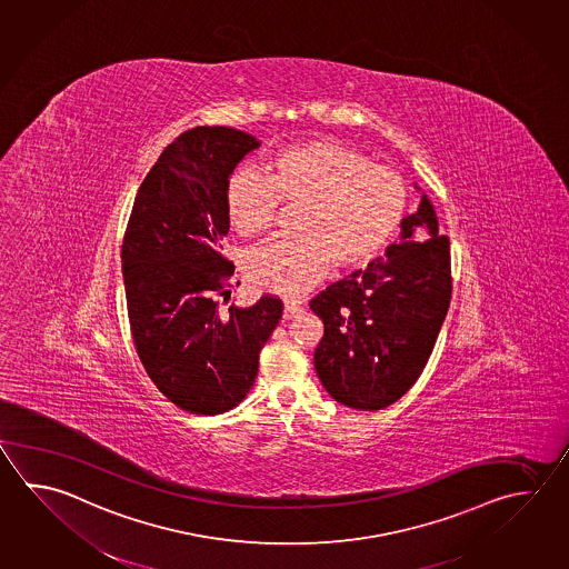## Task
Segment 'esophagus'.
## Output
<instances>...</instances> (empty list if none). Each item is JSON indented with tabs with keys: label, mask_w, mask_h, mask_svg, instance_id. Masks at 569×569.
Segmentation results:
<instances>
[{
	"label": "esophagus",
	"mask_w": 569,
	"mask_h": 569,
	"mask_svg": "<svg viewBox=\"0 0 569 569\" xmlns=\"http://www.w3.org/2000/svg\"><path fill=\"white\" fill-rule=\"evenodd\" d=\"M301 308L296 303V301H286V306H283V320H291V318H296L298 313H300Z\"/></svg>",
	"instance_id": "obj_1"
}]
</instances>
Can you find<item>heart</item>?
<instances>
[{"label":"heart","mask_w":569,"mask_h":569,"mask_svg":"<svg viewBox=\"0 0 569 569\" xmlns=\"http://www.w3.org/2000/svg\"><path fill=\"white\" fill-rule=\"evenodd\" d=\"M268 177L236 171L226 187L229 226L241 237L273 226L279 203L298 204L291 231L249 249L243 276L259 291L296 298L330 271L370 266L398 236L410 204L397 169L375 164L360 150L310 140L279 150Z\"/></svg>","instance_id":"1"}]
</instances>
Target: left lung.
Wrapping results in <instances>:
<instances>
[{
  "mask_svg": "<svg viewBox=\"0 0 569 569\" xmlns=\"http://www.w3.org/2000/svg\"><path fill=\"white\" fill-rule=\"evenodd\" d=\"M450 291L449 237L439 236L437 213L422 194L385 258L310 301L323 322L313 365L330 397L356 410H380L407 395L429 362Z\"/></svg>",
  "mask_w": 569,
  "mask_h": 569,
  "instance_id": "1",
  "label": "left lung"
}]
</instances>
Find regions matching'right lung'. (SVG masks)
<instances>
[{
	"mask_svg": "<svg viewBox=\"0 0 569 569\" xmlns=\"http://www.w3.org/2000/svg\"><path fill=\"white\" fill-rule=\"evenodd\" d=\"M259 140L243 130L197 127L162 150L140 184L122 241L130 332L150 380L177 407L221 415L253 387L259 352L283 303L261 296L229 306L233 263L226 187Z\"/></svg>",
	"mask_w": 569,
	"mask_h": 569,
	"instance_id": "1",
	"label": "right lung"
}]
</instances>
